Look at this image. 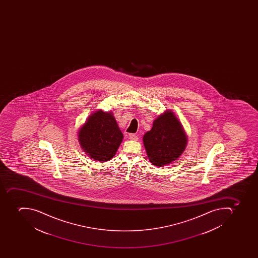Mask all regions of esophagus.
Returning <instances> with one entry per match:
<instances>
[{"label":"esophagus","mask_w":258,"mask_h":258,"mask_svg":"<svg viewBox=\"0 0 258 258\" xmlns=\"http://www.w3.org/2000/svg\"><path fill=\"white\" fill-rule=\"evenodd\" d=\"M129 139L132 140H138L139 138L136 134H130L129 135Z\"/></svg>","instance_id":"obj_1"}]
</instances>
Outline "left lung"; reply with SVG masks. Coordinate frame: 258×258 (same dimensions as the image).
<instances>
[{"label": "left lung", "instance_id": "obj_1", "mask_svg": "<svg viewBox=\"0 0 258 258\" xmlns=\"http://www.w3.org/2000/svg\"><path fill=\"white\" fill-rule=\"evenodd\" d=\"M143 140L150 162L159 167L177 160L187 144L181 122L172 111L164 112L156 118L152 129L144 135Z\"/></svg>", "mask_w": 258, "mask_h": 258}]
</instances>
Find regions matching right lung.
Wrapping results in <instances>:
<instances>
[{
  "mask_svg": "<svg viewBox=\"0 0 258 258\" xmlns=\"http://www.w3.org/2000/svg\"><path fill=\"white\" fill-rule=\"evenodd\" d=\"M78 134L81 148L88 156L103 162L114 157L123 138L113 114L102 110L91 114Z\"/></svg>",
  "mask_w": 258,
  "mask_h": 258,
  "instance_id": "right-lung-1",
  "label": "right lung"
}]
</instances>
